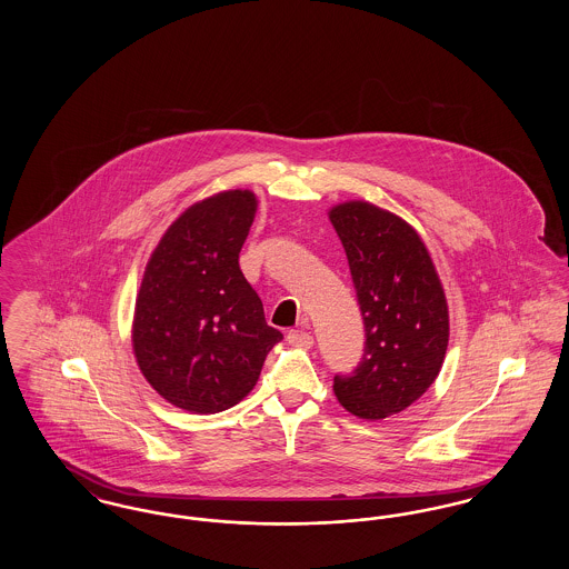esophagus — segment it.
Here are the masks:
<instances>
[{
	"mask_svg": "<svg viewBox=\"0 0 569 569\" xmlns=\"http://www.w3.org/2000/svg\"><path fill=\"white\" fill-rule=\"evenodd\" d=\"M286 339L295 348H311L313 346V337L309 332H305V330H290Z\"/></svg>",
	"mask_w": 569,
	"mask_h": 569,
	"instance_id": "1",
	"label": "esophagus"
}]
</instances>
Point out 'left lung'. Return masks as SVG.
Here are the masks:
<instances>
[{
    "label": "left lung",
    "mask_w": 569,
    "mask_h": 569,
    "mask_svg": "<svg viewBox=\"0 0 569 569\" xmlns=\"http://www.w3.org/2000/svg\"><path fill=\"white\" fill-rule=\"evenodd\" d=\"M365 320V356L335 378V397L362 420H383L418 401L441 371L450 318L443 286L420 234L365 200L332 207Z\"/></svg>",
    "instance_id": "8db88e82"
}]
</instances>
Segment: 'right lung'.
Instances as JSON below:
<instances>
[{
	"instance_id": "add662e5",
	"label": "right lung",
	"mask_w": 569,
	"mask_h": 569,
	"mask_svg": "<svg viewBox=\"0 0 569 569\" xmlns=\"http://www.w3.org/2000/svg\"><path fill=\"white\" fill-rule=\"evenodd\" d=\"M258 209L249 190L193 202L163 232L136 297L132 348L170 406L217 413L243 401L283 335L267 325L239 253Z\"/></svg>"
}]
</instances>
